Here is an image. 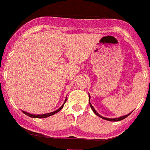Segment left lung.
Returning <instances> with one entry per match:
<instances>
[{
	"mask_svg": "<svg viewBox=\"0 0 150 150\" xmlns=\"http://www.w3.org/2000/svg\"><path fill=\"white\" fill-rule=\"evenodd\" d=\"M89 98H90V96H89ZM90 107H91V109H92V110H93V111L94 112L95 114L97 115L98 117H101V118H102V119H104V120H109V121H120V120H123V119L127 118V117H128L129 115V114H130V113H131V112H130V113H129L128 115H126V116H123V117H120V118H114V119L106 118V117H103L102 116H100V115L99 114L98 112H97L96 110H95V109L93 108V106H92V105H91V103H90Z\"/></svg>",
	"mask_w": 150,
	"mask_h": 150,
	"instance_id": "obj_1",
	"label": "left lung"
}]
</instances>
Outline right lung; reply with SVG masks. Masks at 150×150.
Here are the masks:
<instances>
[{"label": "right lung", "mask_w": 150, "mask_h": 150, "mask_svg": "<svg viewBox=\"0 0 150 150\" xmlns=\"http://www.w3.org/2000/svg\"><path fill=\"white\" fill-rule=\"evenodd\" d=\"M67 100H65V102H64V103H66ZM64 103L63 104V106H60V108L58 109L56 111H54V112H49V113H46V114H42V115H33V114H30V113H28V112H24V111H23V112L24 113V114H26L27 116H28V117H32V118H46V117H50V116H52V115L55 114V113H57V112H58L59 111L61 110L62 108H63V106H64Z\"/></svg>", "instance_id": "obj_1"}]
</instances>
